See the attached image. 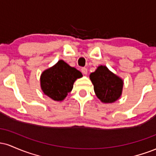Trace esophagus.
Segmentation results:
<instances>
[{
	"mask_svg": "<svg viewBox=\"0 0 156 156\" xmlns=\"http://www.w3.org/2000/svg\"><path fill=\"white\" fill-rule=\"evenodd\" d=\"M81 72L83 73V74L87 75V69L86 67H82L81 68Z\"/></svg>",
	"mask_w": 156,
	"mask_h": 156,
	"instance_id": "1",
	"label": "esophagus"
}]
</instances>
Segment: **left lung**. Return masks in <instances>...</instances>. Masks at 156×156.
Masks as SVG:
<instances>
[{
	"mask_svg": "<svg viewBox=\"0 0 156 156\" xmlns=\"http://www.w3.org/2000/svg\"><path fill=\"white\" fill-rule=\"evenodd\" d=\"M97 97L103 103H111L118 100L122 94L123 81L105 66H100L90 74Z\"/></svg>",
	"mask_w": 156,
	"mask_h": 156,
	"instance_id": "1",
	"label": "left lung"
}]
</instances>
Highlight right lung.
Returning a JSON list of instances; mask_svg holds the SVG:
<instances>
[{
	"instance_id": "add662e5",
	"label": "right lung",
	"mask_w": 156,
	"mask_h": 156,
	"mask_svg": "<svg viewBox=\"0 0 156 156\" xmlns=\"http://www.w3.org/2000/svg\"><path fill=\"white\" fill-rule=\"evenodd\" d=\"M81 77L80 71L60 60L53 67L42 73L40 78L41 88L44 94L51 99L63 101L72 91L75 80Z\"/></svg>"
}]
</instances>
